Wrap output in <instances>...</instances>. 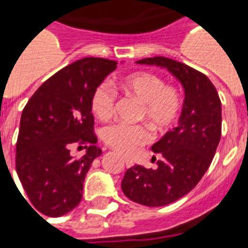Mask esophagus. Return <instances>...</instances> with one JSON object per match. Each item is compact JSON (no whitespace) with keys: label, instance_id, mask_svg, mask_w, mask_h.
Wrapping results in <instances>:
<instances>
[{"label":"esophagus","instance_id":"1","mask_svg":"<svg viewBox=\"0 0 248 248\" xmlns=\"http://www.w3.org/2000/svg\"><path fill=\"white\" fill-rule=\"evenodd\" d=\"M124 164H126V166H127V168H131V166L134 165V161H132L131 158L124 157Z\"/></svg>","mask_w":248,"mask_h":248}]
</instances>
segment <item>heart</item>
<instances>
[{"instance_id": "1", "label": "heart", "mask_w": 248, "mask_h": 248, "mask_svg": "<svg viewBox=\"0 0 248 248\" xmlns=\"http://www.w3.org/2000/svg\"><path fill=\"white\" fill-rule=\"evenodd\" d=\"M124 93L140 103L139 120H145L158 131L166 130L177 122L182 111V97L178 90L168 86L158 75L148 71L128 74L120 80ZM116 94L108 84L94 90L91 108L99 120L107 121L114 110ZM103 139L111 149L124 156L137 154L140 147L151 140V132L143 124H111L104 128Z\"/></svg>"}]
</instances>
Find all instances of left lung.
<instances>
[{"label":"left lung","instance_id":"left-lung-1","mask_svg":"<svg viewBox=\"0 0 248 248\" xmlns=\"http://www.w3.org/2000/svg\"><path fill=\"white\" fill-rule=\"evenodd\" d=\"M137 63L164 67L185 90L178 126L152 145L155 154L162 156L157 168L134 165L122 179V191L128 199L162 207L191 191L211 165L221 138V101L208 77L182 62L152 57Z\"/></svg>","mask_w":248,"mask_h":248}]
</instances>
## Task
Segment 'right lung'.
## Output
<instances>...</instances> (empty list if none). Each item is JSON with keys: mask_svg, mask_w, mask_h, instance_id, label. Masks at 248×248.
<instances>
[{"mask_svg": "<svg viewBox=\"0 0 248 248\" xmlns=\"http://www.w3.org/2000/svg\"><path fill=\"white\" fill-rule=\"evenodd\" d=\"M116 69L105 58L75 61L45 80L22 111L15 168L30 202L45 216H63L82 200L86 174L101 155L91 99ZM73 146H86V155L73 158Z\"/></svg>", "mask_w": 248, "mask_h": 248, "instance_id": "obj_1", "label": "right lung"}]
</instances>
